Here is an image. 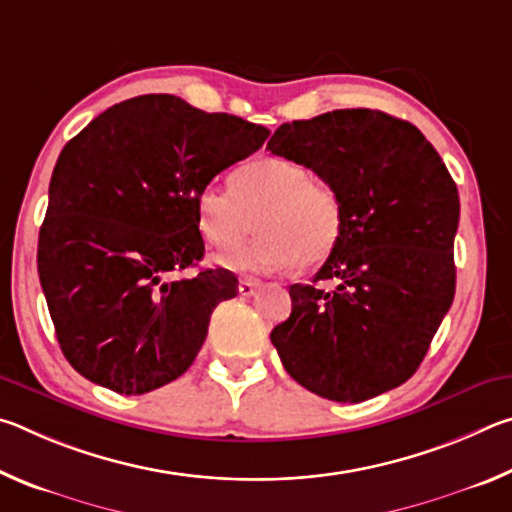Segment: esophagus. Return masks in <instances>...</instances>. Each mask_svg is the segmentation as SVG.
I'll list each match as a JSON object with an SVG mask.
<instances>
[{
  "label": "esophagus",
  "instance_id": "esophagus-1",
  "mask_svg": "<svg viewBox=\"0 0 512 512\" xmlns=\"http://www.w3.org/2000/svg\"><path fill=\"white\" fill-rule=\"evenodd\" d=\"M259 289V282L257 280H241L239 282V296L250 298L253 293Z\"/></svg>",
  "mask_w": 512,
  "mask_h": 512
}]
</instances>
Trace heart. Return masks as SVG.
Returning a JSON list of instances; mask_svg holds the SVG:
<instances>
[{"label": "heart", "mask_w": 512, "mask_h": 512, "mask_svg": "<svg viewBox=\"0 0 512 512\" xmlns=\"http://www.w3.org/2000/svg\"><path fill=\"white\" fill-rule=\"evenodd\" d=\"M230 188L207 185L196 196V223L216 248H232L257 228L262 235L219 257L241 273L316 268L343 237L339 192L307 167L284 158H259L230 176Z\"/></svg>", "instance_id": "heart-1"}]
</instances>
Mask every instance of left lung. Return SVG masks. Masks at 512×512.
I'll use <instances>...</instances> for the list:
<instances>
[{
    "label": "left lung",
    "instance_id": "obj_1",
    "mask_svg": "<svg viewBox=\"0 0 512 512\" xmlns=\"http://www.w3.org/2000/svg\"><path fill=\"white\" fill-rule=\"evenodd\" d=\"M266 149L318 173L345 210L334 255L314 284H291V316L271 332L284 370L334 402L397 388L456 291L461 203L445 162L409 121L370 108L282 124ZM325 279L332 292L315 284Z\"/></svg>",
    "mask_w": 512,
    "mask_h": 512
}]
</instances>
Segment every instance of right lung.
Listing matches in <instances>:
<instances>
[{"label":"right lung","instance_id":"right-lung-1","mask_svg":"<svg viewBox=\"0 0 512 512\" xmlns=\"http://www.w3.org/2000/svg\"><path fill=\"white\" fill-rule=\"evenodd\" d=\"M264 126L142 94L101 112L60 151L38 239V275L65 359L119 395L192 366L237 277L203 268L196 196L264 144Z\"/></svg>","mask_w":512,"mask_h":512}]
</instances>
